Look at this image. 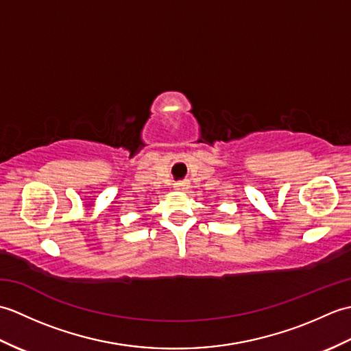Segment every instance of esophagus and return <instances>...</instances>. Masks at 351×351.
Masks as SVG:
<instances>
[{
    "instance_id": "1",
    "label": "esophagus",
    "mask_w": 351,
    "mask_h": 351,
    "mask_svg": "<svg viewBox=\"0 0 351 351\" xmlns=\"http://www.w3.org/2000/svg\"><path fill=\"white\" fill-rule=\"evenodd\" d=\"M190 187V184L187 182V181H180V182H176L175 185H173V189L176 190V191H185Z\"/></svg>"
}]
</instances>
